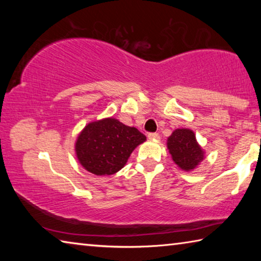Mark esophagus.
I'll list each match as a JSON object with an SVG mask.
<instances>
[{"label":"esophagus","mask_w":261,"mask_h":261,"mask_svg":"<svg viewBox=\"0 0 261 261\" xmlns=\"http://www.w3.org/2000/svg\"><path fill=\"white\" fill-rule=\"evenodd\" d=\"M148 139L151 140H158L159 138H160V136H159V134H148Z\"/></svg>","instance_id":"1"}]
</instances>
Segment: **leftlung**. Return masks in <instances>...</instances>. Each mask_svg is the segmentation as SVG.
Masks as SVG:
<instances>
[{
    "instance_id": "8db88e82",
    "label": "left lung",
    "mask_w": 261,
    "mask_h": 261,
    "mask_svg": "<svg viewBox=\"0 0 261 261\" xmlns=\"http://www.w3.org/2000/svg\"><path fill=\"white\" fill-rule=\"evenodd\" d=\"M173 161L184 171H192L205 159V152L198 144L194 132L190 129H176L167 139Z\"/></svg>"
}]
</instances>
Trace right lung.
<instances>
[{
    "mask_svg": "<svg viewBox=\"0 0 261 261\" xmlns=\"http://www.w3.org/2000/svg\"><path fill=\"white\" fill-rule=\"evenodd\" d=\"M146 140L134 126L107 117L90 122L78 135L74 152L81 165L96 176L113 175L126 165L138 145Z\"/></svg>",
    "mask_w": 261,
    "mask_h": 261,
    "instance_id": "obj_1",
    "label": "right lung"
}]
</instances>
